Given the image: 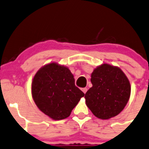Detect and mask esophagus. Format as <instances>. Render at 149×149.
<instances>
[{"instance_id":"1","label":"esophagus","mask_w":149,"mask_h":149,"mask_svg":"<svg viewBox=\"0 0 149 149\" xmlns=\"http://www.w3.org/2000/svg\"><path fill=\"white\" fill-rule=\"evenodd\" d=\"M81 90H82V91L84 92V93H86L87 92V88H82V89H81Z\"/></svg>"}]
</instances>
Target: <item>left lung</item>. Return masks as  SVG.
Listing matches in <instances>:
<instances>
[{"mask_svg": "<svg viewBox=\"0 0 149 149\" xmlns=\"http://www.w3.org/2000/svg\"><path fill=\"white\" fill-rule=\"evenodd\" d=\"M93 86L85 94L86 104L93 115L108 120L119 114L131 95V84L119 67L102 63L93 70Z\"/></svg>", "mask_w": 149, "mask_h": 149, "instance_id": "left-lung-1", "label": "left lung"}]
</instances>
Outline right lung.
<instances>
[{
  "label": "right lung",
  "instance_id": "obj_1",
  "mask_svg": "<svg viewBox=\"0 0 149 149\" xmlns=\"http://www.w3.org/2000/svg\"><path fill=\"white\" fill-rule=\"evenodd\" d=\"M68 67L51 62L42 66L31 83V94L39 110L53 120L68 118L84 93L75 86Z\"/></svg>",
  "mask_w": 149,
  "mask_h": 149
}]
</instances>
